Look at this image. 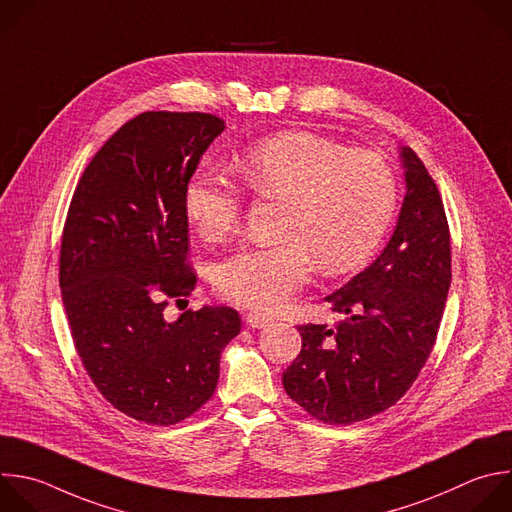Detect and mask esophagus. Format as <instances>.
Returning a JSON list of instances; mask_svg holds the SVG:
<instances>
[{
  "instance_id": "esophagus-1",
  "label": "esophagus",
  "mask_w": 512,
  "mask_h": 512,
  "mask_svg": "<svg viewBox=\"0 0 512 512\" xmlns=\"http://www.w3.org/2000/svg\"><path fill=\"white\" fill-rule=\"evenodd\" d=\"M245 323L253 329H261V327H267L271 323V317H265L261 313H247L245 315Z\"/></svg>"
}]
</instances>
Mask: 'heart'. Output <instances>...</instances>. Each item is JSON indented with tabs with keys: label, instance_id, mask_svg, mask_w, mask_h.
I'll return each instance as SVG.
<instances>
[{
	"label": "heart",
	"instance_id": "obj_1",
	"mask_svg": "<svg viewBox=\"0 0 512 512\" xmlns=\"http://www.w3.org/2000/svg\"><path fill=\"white\" fill-rule=\"evenodd\" d=\"M247 189L285 199L281 241L243 247L215 269L217 291L243 307L271 313L305 287L319 263L327 275L364 265L382 245L398 205L392 166L376 152L309 130L259 140L235 160ZM189 223L207 241L233 233L243 215L241 191L217 170L197 168L183 195Z\"/></svg>",
	"mask_w": 512,
	"mask_h": 512
}]
</instances>
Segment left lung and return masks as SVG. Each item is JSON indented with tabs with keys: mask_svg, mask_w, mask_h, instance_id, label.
<instances>
[{
	"mask_svg": "<svg viewBox=\"0 0 512 512\" xmlns=\"http://www.w3.org/2000/svg\"><path fill=\"white\" fill-rule=\"evenodd\" d=\"M406 197L382 255L325 297L346 319L299 325L301 352L283 388L309 416L348 426L394 406L436 344L450 271L442 197L420 156L402 148Z\"/></svg>",
	"mask_w": 512,
	"mask_h": 512,
	"instance_id": "obj_1",
	"label": "left lung"
}]
</instances>
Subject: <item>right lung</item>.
<instances>
[{"label":"right lung","instance_id":"obj_1","mask_svg":"<svg viewBox=\"0 0 512 512\" xmlns=\"http://www.w3.org/2000/svg\"><path fill=\"white\" fill-rule=\"evenodd\" d=\"M223 130L207 112L134 116L94 154L68 209L60 289L74 346L98 392L138 422L173 426L207 404L241 331L231 307L164 317L197 285L183 195Z\"/></svg>","mask_w":512,"mask_h":512}]
</instances>
